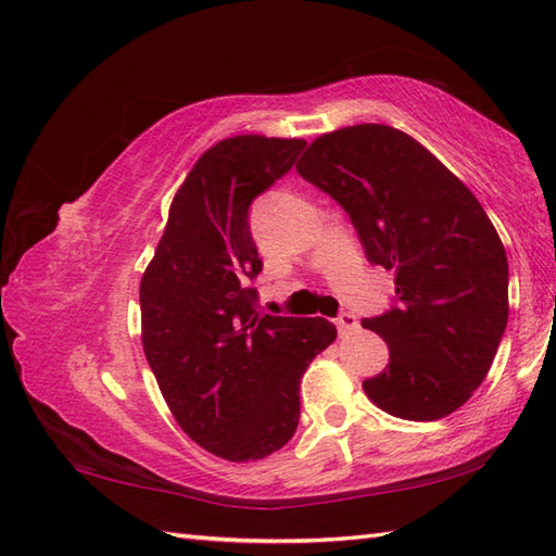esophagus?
I'll use <instances>...</instances> for the list:
<instances>
[{
  "mask_svg": "<svg viewBox=\"0 0 556 556\" xmlns=\"http://www.w3.org/2000/svg\"><path fill=\"white\" fill-rule=\"evenodd\" d=\"M334 325H337V329H339V334H341V337H346V334L356 332V329H358V317H356V315H349V313H344V315H339V317H337Z\"/></svg>",
  "mask_w": 556,
  "mask_h": 556,
  "instance_id": "obj_1",
  "label": "esophagus"
}]
</instances>
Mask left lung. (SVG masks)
Returning a JSON list of instances; mask_svg holds the SVG:
<instances>
[{"instance_id":"obj_1","label":"left lung","mask_w":556,"mask_h":556,"mask_svg":"<svg viewBox=\"0 0 556 556\" xmlns=\"http://www.w3.org/2000/svg\"><path fill=\"white\" fill-rule=\"evenodd\" d=\"M296 169L349 212L370 263L394 271L396 305L363 320L389 346L365 394L404 420H440L464 406L509 320V265L478 198L387 124L323 134Z\"/></svg>"}]
</instances>
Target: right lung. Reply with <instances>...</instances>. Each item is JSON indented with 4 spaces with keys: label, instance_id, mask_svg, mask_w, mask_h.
I'll use <instances>...</instances> for the list:
<instances>
[{
    "label": "right lung",
    "instance_id": "1",
    "mask_svg": "<svg viewBox=\"0 0 556 556\" xmlns=\"http://www.w3.org/2000/svg\"><path fill=\"white\" fill-rule=\"evenodd\" d=\"M303 138L233 136L198 157L140 279L143 351L179 428L219 458L257 460L299 425V384L337 339L325 317L255 308L263 269L248 207L281 179Z\"/></svg>",
    "mask_w": 556,
    "mask_h": 556
}]
</instances>
